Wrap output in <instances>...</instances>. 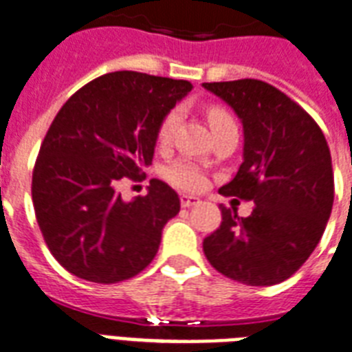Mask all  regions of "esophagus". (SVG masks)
Instances as JSON below:
<instances>
[{"label": "esophagus", "instance_id": "34e87169", "mask_svg": "<svg viewBox=\"0 0 352 352\" xmlns=\"http://www.w3.org/2000/svg\"><path fill=\"white\" fill-rule=\"evenodd\" d=\"M199 203H201L199 197H194V195H181V206H184V208L199 205Z\"/></svg>", "mask_w": 352, "mask_h": 352}]
</instances>
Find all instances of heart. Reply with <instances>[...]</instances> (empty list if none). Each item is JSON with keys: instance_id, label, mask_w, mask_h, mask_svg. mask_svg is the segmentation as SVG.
<instances>
[{"instance_id": "1", "label": "heart", "mask_w": 352, "mask_h": 352, "mask_svg": "<svg viewBox=\"0 0 352 352\" xmlns=\"http://www.w3.org/2000/svg\"><path fill=\"white\" fill-rule=\"evenodd\" d=\"M206 118L212 129H216L221 123H227L232 120L229 112L221 107H208L206 109ZM179 125V112L170 111L166 112L164 118L160 120L157 127V144L158 146H168L175 134V129ZM162 175L171 186L184 190V192H199L206 184L205 171L199 166L190 162V160H177L173 164L166 166Z\"/></svg>"}]
</instances>
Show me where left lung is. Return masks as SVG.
Returning a JSON list of instances; mask_svg holds the SVG:
<instances>
[{"mask_svg":"<svg viewBox=\"0 0 352 352\" xmlns=\"http://www.w3.org/2000/svg\"><path fill=\"white\" fill-rule=\"evenodd\" d=\"M203 87L243 123V162L219 194L254 203L248 218L221 206V225L203 240L206 260L236 283H283L307 262L331 218L334 175L325 134L301 104L264 80Z\"/></svg>","mask_w":352,"mask_h":352,"instance_id":"1","label":"left lung"}]
</instances>
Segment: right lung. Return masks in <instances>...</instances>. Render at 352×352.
Masks as SVG:
<instances>
[{
    "instance_id": "add662e5",
    "label": "right lung",
    "mask_w": 352,
    "mask_h": 352,
    "mask_svg": "<svg viewBox=\"0 0 352 352\" xmlns=\"http://www.w3.org/2000/svg\"><path fill=\"white\" fill-rule=\"evenodd\" d=\"M190 90L182 79L112 72L63 104L40 146L31 194L45 245L66 272L114 284L151 264L179 195L151 179L147 195L125 203L116 188L146 177L158 123Z\"/></svg>"
}]
</instances>
